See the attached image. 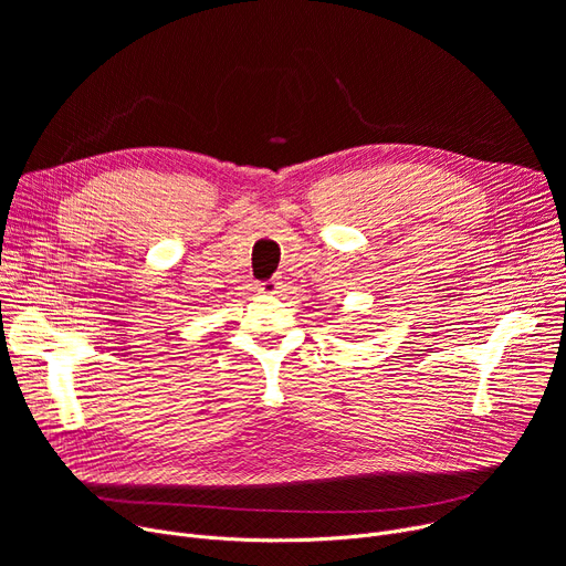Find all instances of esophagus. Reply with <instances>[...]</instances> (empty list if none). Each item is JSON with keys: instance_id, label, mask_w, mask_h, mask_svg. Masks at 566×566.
I'll return each mask as SVG.
<instances>
[{"instance_id": "1", "label": "esophagus", "mask_w": 566, "mask_h": 566, "mask_svg": "<svg viewBox=\"0 0 566 566\" xmlns=\"http://www.w3.org/2000/svg\"><path fill=\"white\" fill-rule=\"evenodd\" d=\"M280 280L277 277H273V280H268V282H261V286H259V291L261 293H265V295H275V293H280Z\"/></svg>"}]
</instances>
